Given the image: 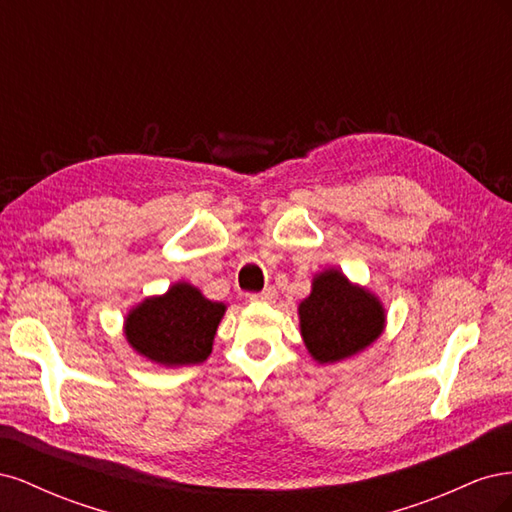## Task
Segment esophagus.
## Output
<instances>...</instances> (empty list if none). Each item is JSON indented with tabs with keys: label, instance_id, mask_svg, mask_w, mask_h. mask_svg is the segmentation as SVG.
<instances>
[{
	"label": "esophagus",
	"instance_id": "34e87169",
	"mask_svg": "<svg viewBox=\"0 0 512 512\" xmlns=\"http://www.w3.org/2000/svg\"><path fill=\"white\" fill-rule=\"evenodd\" d=\"M252 301H262V303H273L277 299V290L275 288H265L262 292H256V294H250Z\"/></svg>",
	"mask_w": 512,
	"mask_h": 512
}]
</instances>
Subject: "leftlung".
<instances>
[{"mask_svg": "<svg viewBox=\"0 0 512 512\" xmlns=\"http://www.w3.org/2000/svg\"><path fill=\"white\" fill-rule=\"evenodd\" d=\"M299 327L316 363H339L376 342L386 327V309L369 288L331 267L314 275L312 292L299 303Z\"/></svg>", "mask_w": 512, "mask_h": 512, "instance_id": "1", "label": "left lung"}]
</instances>
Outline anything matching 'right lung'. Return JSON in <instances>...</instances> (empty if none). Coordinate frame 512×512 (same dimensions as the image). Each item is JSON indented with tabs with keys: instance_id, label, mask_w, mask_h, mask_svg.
Listing matches in <instances>:
<instances>
[{
	"instance_id": "1",
	"label": "right lung",
	"mask_w": 512,
	"mask_h": 512,
	"mask_svg": "<svg viewBox=\"0 0 512 512\" xmlns=\"http://www.w3.org/2000/svg\"><path fill=\"white\" fill-rule=\"evenodd\" d=\"M226 305L207 299L188 282L147 297L123 320V335L143 359L162 367H185L207 361Z\"/></svg>"
}]
</instances>
